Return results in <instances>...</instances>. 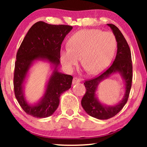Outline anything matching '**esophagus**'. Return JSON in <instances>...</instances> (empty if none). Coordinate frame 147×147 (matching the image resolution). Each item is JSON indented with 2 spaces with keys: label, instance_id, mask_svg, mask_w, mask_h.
<instances>
[{
  "label": "esophagus",
  "instance_id": "obj_1",
  "mask_svg": "<svg viewBox=\"0 0 147 147\" xmlns=\"http://www.w3.org/2000/svg\"><path fill=\"white\" fill-rule=\"evenodd\" d=\"M81 80H82L80 79V78H78V77H75V78H74L73 82H72V83H73V84H76V83H78V82H81Z\"/></svg>",
  "mask_w": 147,
  "mask_h": 147
}]
</instances>
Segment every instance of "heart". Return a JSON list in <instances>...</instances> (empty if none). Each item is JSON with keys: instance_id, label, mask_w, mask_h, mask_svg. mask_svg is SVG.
Returning a JSON list of instances; mask_svg holds the SVG:
<instances>
[{"instance_id": "obj_1", "label": "heart", "mask_w": 147, "mask_h": 147, "mask_svg": "<svg viewBox=\"0 0 147 147\" xmlns=\"http://www.w3.org/2000/svg\"><path fill=\"white\" fill-rule=\"evenodd\" d=\"M68 47L61 51V61L69 71L82 63L90 74L100 73L108 65L116 47V39L112 32L100 29H83L72 35Z\"/></svg>"}]
</instances>
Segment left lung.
Masks as SVG:
<instances>
[{"label": "left lung", "instance_id": "1", "mask_svg": "<svg viewBox=\"0 0 147 147\" xmlns=\"http://www.w3.org/2000/svg\"><path fill=\"white\" fill-rule=\"evenodd\" d=\"M111 28L117 41V53L111 65L97 77L86 80L84 85L86 94L82 99V106L84 110L92 117L100 120H106L113 117L121 110L128 101L132 81V63L131 52L128 44L119 29L113 24H108ZM119 72L123 77L126 84V92L123 100L114 107L104 106L95 97L98 84L110 74Z\"/></svg>", "mask_w": 147, "mask_h": 147}]
</instances>
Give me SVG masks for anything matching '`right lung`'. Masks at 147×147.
<instances>
[{"instance_id": "obj_1", "label": "right lung", "mask_w": 147, "mask_h": 147, "mask_svg": "<svg viewBox=\"0 0 147 147\" xmlns=\"http://www.w3.org/2000/svg\"><path fill=\"white\" fill-rule=\"evenodd\" d=\"M72 28L69 25L37 22L30 28L18 49L14 71V92L20 106L29 115L41 118L52 115L59 106L61 94L71 88L73 77L59 73L56 68L60 62L61 45ZM39 58L49 60L56 66L44 98L37 105L31 106L24 98L22 84L32 62Z\"/></svg>"}]
</instances>
